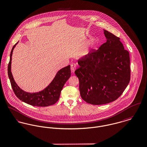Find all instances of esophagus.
<instances>
[{"label":"esophagus","instance_id":"obj_1","mask_svg":"<svg viewBox=\"0 0 147 147\" xmlns=\"http://www.w3.org/2000/svg\"><path fill=\"white\" fill-rule=\"evenodd\" d=\"M70 68H71V70L72 71H74V70L76 69L77 68V65L75 64V63H73L71 64L70 65Z\"/></svg>","mask_w":147,"mask_h":147}]
</instances>
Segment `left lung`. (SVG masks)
<instances>
[{"mask_svg": "<svg viewBox=\"0 0 147 147\" xmlns=\"http://www.w3.org/2000/svg\"><path fill=\"white\" fill-rule=\"evenodd\" d=\"M107 41L78 61L75 74L82 98L94 105L117 100L130 80V57L120 38L104 30Z\"/></svg>", "mask_w": 147, "mask_h": 147, "instance_id": "left-lung-1", "label": "left lung"}]
</instances>
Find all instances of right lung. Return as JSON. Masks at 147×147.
<instances>
[{
    "label": "right lung",
    "mask_w": 147,
    "mask_h": 147,
    "mask_svg": "<svg viewBox=\"0 0 147 147\" xmlns=\"http://www.w3.org/2000/svg\"><path fill=\"white\" fill-rule=\"evenodd\" d=\"M17 42L13 46L10 55V61L8 66V74L10 79L11 88L16 96L27 104L34 106L46 107L53 105L57 102L60 97V93L65 83L71 76L70 65L61 69L50 84L44 90L36 93H28L21 90L16 84L11 72V56L13 50Z\"/></svg>",
    "instance_id": "obj_1"
}]
</instances>
